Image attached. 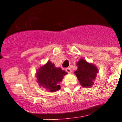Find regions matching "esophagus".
Here are the masks:
<instances>
[{"label":"esophagus","mask_w":122,"mask_h":122,"mask_svg":"<svg viewBox=\"0 0 122 122\" xmlns=\"http://www.w3.org/2000/svg\"><path fill=\"white\" fill-rule=\"evenodd\" d=\"M65 71H66L68 73H71V69L70 68H66L65 69Z\"/></svg>","instance_id":"obj_1"}]
</instances>
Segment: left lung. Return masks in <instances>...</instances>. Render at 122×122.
<instances>
[{"label": "left lung", "instance_id": "1", "mask_svg": "<svg viewBox=\"0 0 122 122\" xmlns=\"http://www.w3.org/2000/svg\"><path fill=\"white\" fill-rule=\"evenodd\" d=\"M78 66L74 73L77 76L81 86L84 87H90L93 85V81L96 78L98 69L95 65L81 59L77 63Z\"/></svg>", "mask_w": 122, "mask_h": 122}]
</instances>
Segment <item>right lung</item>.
Here are the masks:
<instances>
[{
	"label": "right lung",
	"instance_id": "obj_1",
	"mask_svg": "<svg viewBox=\"0 0 122 122\" xmlns=\"http://www.w3.org/2000/svg\"><path fill=\"white\" fill-rule=\"evenodd\" d=\"M65 74L66 73L60 68H56L51 61H48L38 70L36 77L40 86L52 92L60 89L59 83L62 81Z\"/></svg>",
	"mask_w": 122,
	"mask_h": 122
}]
</instances>
